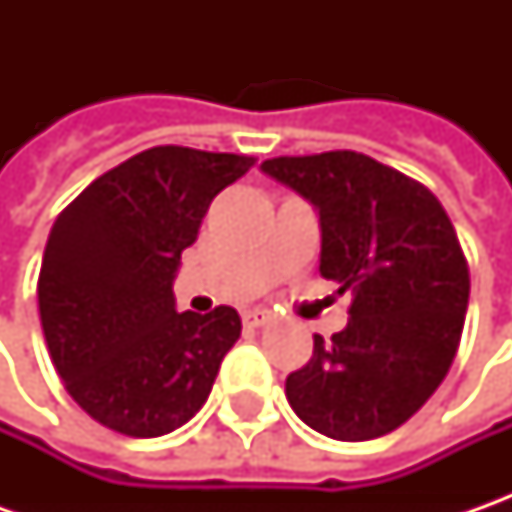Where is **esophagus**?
<instances>
[{
  "mask_svg": "<svg viewBox=\"0 0 512 512\" xmlns=\"http://www.w3.org/2000/svg\"><path fill=\"white\" fill-rule=\"evenodd\" d=\"M273 322V316L265 313V310H253V313H245V325L247 327H265Z\"/></svg>",
  "mask_w": 512,
  "mask_h": 512,
  "instance_id": "1",
  "label": "esophagus"
}]
</instances>
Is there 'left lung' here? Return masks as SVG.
I'll use <instances>...</instances> for the list:
<instances>
[{"label":"left lung","mask_w":512,"mask_h":512,"mask_svg":"<svg viewBox=\"0 0 512 512\" xmlns=\"http://www.w3.org/2000/svg\"><path fill=\"white\" fill-rule=\"evenodd\" d=\"M319 210L322 276L350 290V322L290 373L296 416L339 442L402 427L444 382L462 339L470 270L442 202L416 179L356 153L262 162Z\"/></svg>","instance_id":"1"}]
</instances>
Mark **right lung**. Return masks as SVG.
Instances as JSON below:
<instances>
[{
	"label": "right lung",
	"mask_w": 512,
	"mask_h": 512,
	"mask_svg": "<svg viewBox=\"0 0 512 512\" xmlns=\"http://www.w3.org/2000/svg\"><path fill=\"white\" fill-rule=\"evenodd\" d=\"M253 156L159 145L93 179L50 227L39 319L50 362L90 419L133 439L182 427L242 336L233 307L176 313L173 279L210 202Z\"/></svg>",
	"instance_id": "1"
}]
</instances>
